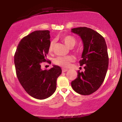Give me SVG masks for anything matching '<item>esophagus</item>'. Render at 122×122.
<instances>
[{"mask_svg":"<svg viewBox=\"0 0 122 122\" xmlns=\"http://www.w3.org/2000/svg\"><path fill=\"white\" fill-rule=\"evenodd\" d=\"M68 71V69H65V68H62V72H66V71Z\"/></svg>","mask_w":122,"mask_h":122,"instance_id":"esophagus-1","label":"esophagus"}]
</instances>
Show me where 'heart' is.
<instances>
[{
	"label": "heart",
	"instance_id": "1",
	"mask_svg": "<svg viewBox=\"0 0 122 122\" xmlns=\"http://www.w3.org/2000/svg\"><path fill=\"white\" fill-rule=\"evenodd\" d=\"M61 40L69 48H72L76 45L77 41L73 36L71 35H65L61 37ZM54 46V41H52L49 43V51L51 52L53 50ZM75 61V58L72 56H68L65 57H58L54 60V63L57 65L61 66L64 68H68L69 67L71 63Z\"/></svg>",
	"mask_w": 122,
	"mask_h": 122
}]
</instances>
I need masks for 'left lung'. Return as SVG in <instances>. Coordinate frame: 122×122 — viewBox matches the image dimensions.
<instances>
[{
	"label": "left lung",
	"mask_w": 122,
	"mask_h": 122,
	"mask_svg": "<svg viewBox=\"0 0 122 122\" xmlns=\"http://www.w3.org/2000/svg\"><path fill=\"white\" fill-rule=\"evenodd\" d=\"M72 31L81 38L84 43L80 65L85 71H77V77L71 82L73 90L82 95L93 93L104 81L108 66V54L104 37L90 28H74Z\"/></svg>",
	"instance_id": "left-lung-1"
}]
</instances>
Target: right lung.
I'll return each instance as SVG.
<instances>
[{"instance_id": "add662e5", "label": "right lung", "mask_w": 122, "mask_h": 122, "mask_svg": "<svg viewBox=\"0 0 122 122\" xmlns=\"http://www.w3.org/2000/svg\"><path fill=\"white\" fill-rule=\"evenodd\" d=\"M49 30H37L25 36L18 44L14 55L16 76L26 92L36 99L50 97L56 89L57 79L62 70L57 65L42 70L50 42Z\"/></svg>"}]
</instances>
